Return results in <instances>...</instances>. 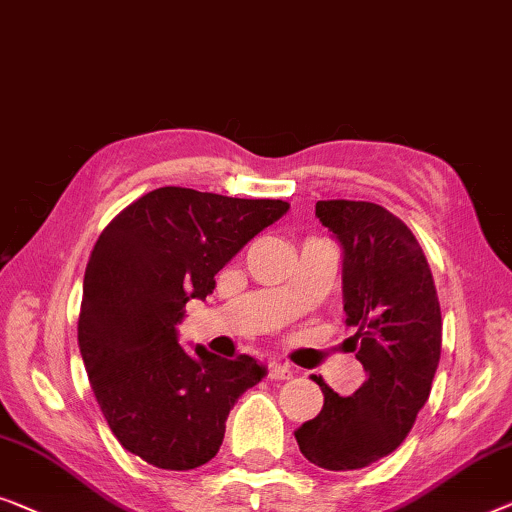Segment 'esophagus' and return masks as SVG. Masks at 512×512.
<instances>
[{"label":"esophagus","mask_w":512,"mask_h":512,"mask_svg":"<svg viewBox=\"0 0 512 512\" xmlns=\"http://www.w3.org/2000/svg\"><path fill=\"white\" fill-rule=\"evenodd\" d=\"M292 373L294 371L287 364L273 362V364H269V369H266V378H269V380H290Z\"/></svg>","instance_id":"34e87169"}]
</instances>
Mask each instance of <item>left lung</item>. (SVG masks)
<instances>
[{
    "label": "left lung",
    "instance_id": "obj_1",
    "mask_svg": "<svg viewBox=\"0 0 512 512\" xmlns=\"http://www.w3.org/2000/svg\"><path fill=\"white\" fill-rule=\"evenodd\" d=\"M315 215L341 241L345 325L366 380L352 397L325 394L294 431L301 455L327 471L364 469L399 448L429 399L443 320L429 262L406 222L371 201L327 199Z\"/></svg>",
    "mask_w": 512,
    "mask_h": 512
}]
</instances>
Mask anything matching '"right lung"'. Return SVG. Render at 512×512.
Masks as SVG:
<instances>
[{
	"instance_id": "add662e5",
	"label": "right lung",
	"mask_w": 512,
	"mask_h": 512,
	"mask_svg": "<svg viewBox=\"0 0 512 512\" xmlns=\"http://www.w3.org/2000/svg\"><path fill=\"white\" fill-rule=\"evenodd\" d=\"M287 208L160 187L99 234L85 266L78 348L113 436L143 462L164 471L211 462L229 410L262 380L250 355L185 352L176 325L187 301L206 299L215 273Z\"/></svg>"
}]
</instances>
